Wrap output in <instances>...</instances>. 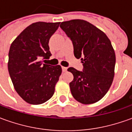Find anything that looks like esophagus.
<instances>
[{
    "label": "esophagus",
    "mask_w": 132,
    "mask_h": 132,
    "mask_svg": "<svg viewBox=\"0 0 132 132\" xmlns=\"http://www.w3.org/2000/svg\"><path fill=\"white\" fill-rule=\"evenodd\" d=\"M62 71L63 72H66L67 71V68H65V67H62Z\"/></svg>",
    "instance_id": "esophagus-1"
}]
</instances>
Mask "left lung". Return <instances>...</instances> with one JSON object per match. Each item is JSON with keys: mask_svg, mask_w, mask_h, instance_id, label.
Returning a JSON list of instances; mask_svg holds the SVG:
<instances>
[{"mask_svg": "<svg viewBox=\"0 0 132 132\" xmlns=\"http://www.w3.org/2000/svg\"><path fill=\"white\" fill-rule=\"evenodd\" d=\"M71 39L75 57L81 59L83 71L69 68L73 75L70 88L73 98L84 104L98 102L108 92L114 76L115 53L109 39L101 30L84 20L60 24Z\"/></svg>", "mask_w": 132, "mask_h": 132, "instance_id": "obj_1", "label": "left lung"}]
</instances>
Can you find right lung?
Segmentation results:
<instances>
[{
    "label": "right lung",
    "mask_w": 132,
    "mask_h": 132,
    "mask_svg": "<svg viewBox=\"0 0 132 132\" xmlns=\"http://www.w3.org/2000/svg\"><path fill=\"white\" fill-rule=\"evenodd\" d=\"M59 24V22L32 23L10 46L9 73L16 92L28 104H43L54 93L62 68L43 64L42 59H49L51 56L49 39Z\"/></svg>",
    "instance_id": "right-lung-1"
}]
</instances>
